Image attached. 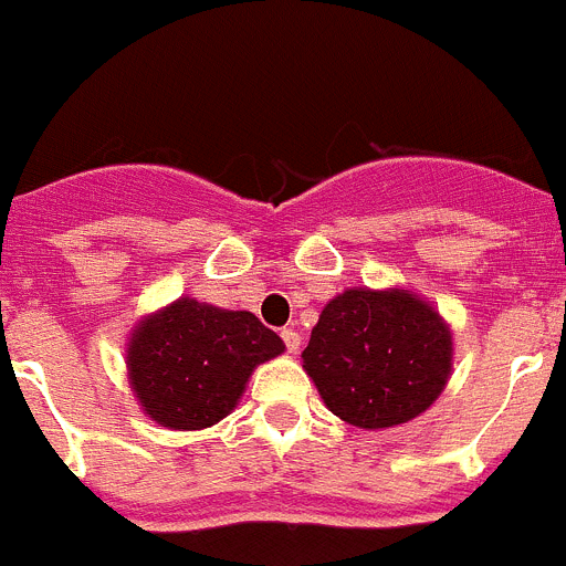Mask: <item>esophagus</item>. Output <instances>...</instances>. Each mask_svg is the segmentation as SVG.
Returning a JSON list of instances; mask_svg holds the SVG:
<instances>
[{"label":"esophagus","instance_id":"34e87169","mask_svg":"<svg viewBox=\"0 0 566 566\" xmlns=\"http://www.w3.org/2000/svg\"><path fill=\"white\" fill-rule=\"evenodd\" d=\"M280 337H283V343H286L289 354L300 352V334L294 332V328H283V332H280Z\"/></svg>","mask_w":566,"mask_h":566}]
</instances>
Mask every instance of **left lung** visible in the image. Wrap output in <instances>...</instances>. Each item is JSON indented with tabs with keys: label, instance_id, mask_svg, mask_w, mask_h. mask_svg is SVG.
Listing matches in <instances>:
<instances>
[{
	"label": "left lung",
	"instance_id": "left-lung-1",
	"mask_svg": "<svg viewBox=\"0 0 566 566\" xmlns=\"http://www.w3.org/2000/svg\"><path fill=\"white\" fill-rule=\"evenodd\" d=\"M451 368L448 319L405 286L339 292L303 352V371L328 411L363 431L397 428L428 411Z\"/></svg>",
	"mask_w": 566,
	"mask_h": 566
}]
</instances>
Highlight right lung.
Instances as JSON below:
<instances>
[{
  "label": "right lung",
  "instance_id": "add662e5",
  "mask_svg": "<svg viewBox=\"0 0 566 566\" xmlns=\"http://www.w3.org/2000/svg\"><path fill=\"white\" fill-rule=\"evenodd\" d=\"M283 352V339L252 312L178 297L133 326L127 379L153 422L201 431L229 417L254 368Z\"/></svg>",
  "mask_w": 566,
  "mask_h": 566
}]
</instances>
